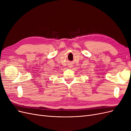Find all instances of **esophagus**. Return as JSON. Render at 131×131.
I'll list each match as a JSON object with an SVG mask.
<instances>
[{
  "label": "esophagus",
  "instance_id": "obj_1",
  "mask_svg": "<svg viewBox=\"0 0 131 131\" xmlns=\"http://www.w3.org/2000/svg\"><path fill=\"white\" fill-rule=\"evenodd\" d=\"M72 66H70V67H72Z\"/></svg>",
  "mask_w": 131,
  "mask_h": 131
}]
</instances>
